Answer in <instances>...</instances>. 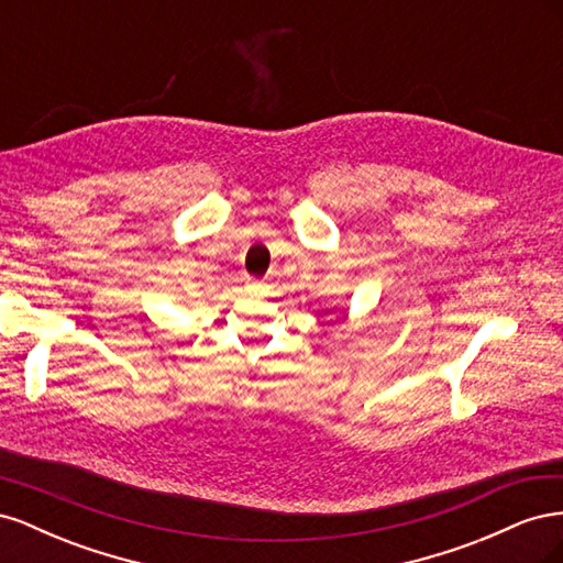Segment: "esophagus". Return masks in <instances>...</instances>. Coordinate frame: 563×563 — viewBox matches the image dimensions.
<instances>
[{
	"label": "esophagus",
	"mask_w": 563,
	"mask_h": 563,
	"mask_svg": "<svg viewBox=\"0 0 563 563\" xmlns=\"http://www.w3.org/2000/svg\"><path fill=\"white\" fill-rule=\"evenodd\" d=\"M246 291H249L251 296H263V291H265V284L255 282V279H249V282H246Z\"/></svg>",
	"instance_id": "esophagus-1"
}]
</instances>
